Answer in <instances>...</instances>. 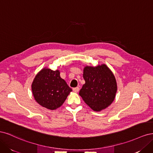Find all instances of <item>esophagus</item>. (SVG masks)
<instances>
[{
	"instance_id": "esophagus-1",
	"label": "esophagus",
	"mask_w": 153,
	"mask_h": 153,
	"mask_svg": "<svg viewBox=\"0 0 153 153\" xmlns=\"http://www.w3.org/2000/svg\"><path fill=\"white\" fill-rule=\"evenodd\" d=\"M79 87H75V88H73V91H74V92H78L79 91Z\"/></svg>"
}]
</instances>
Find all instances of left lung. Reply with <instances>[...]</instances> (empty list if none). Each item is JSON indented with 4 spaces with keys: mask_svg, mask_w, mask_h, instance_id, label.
<instances>
[{
    "mask_svg": "<svg viewBox=\"0 0 153 153\" xmlns=\"http://www.w3.org/2000/svg\"><path fill=\"white\" fill-rule=\"evenodd\" d=\"M83 77L85 83L79 95L91 109L100 112L112 103L117 85L114 73L106 64L85 66Z\"/></svg>",
    "mask_w": 153,
    "mask_h": 153,
    "instance_id": "8db88e82",
    "label": "left lung"
}]
</instances>
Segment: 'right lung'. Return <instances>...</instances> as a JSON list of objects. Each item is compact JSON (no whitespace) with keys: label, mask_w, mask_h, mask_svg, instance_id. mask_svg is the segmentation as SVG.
Instances as JSON below:
<instances>
[{"label":"right lung","mask_w":153,"mask_h":153,"mask_svg":"<svg viewBox=\"0 0 153 153\" xmlns=\"http://www.w3.org/2000/svg\"><path fill=\"white\" fill-rule=\"evenodd\" d=\"M31 87L36 102L51 110L61 106L72 91L60 76L59 69L53 71L47 67L37 73Z\"/></svg>","instance_id":"right-lung-1"}]
</instances>
